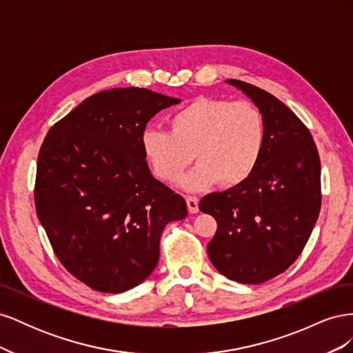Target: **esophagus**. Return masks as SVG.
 <instances>
[{"instance_id": "obj_1", "label": "esophagus", "mask_w": 353, "mask_h": 353, "mask_svg": "<svg viewBox=\"0 0 353 353\" xmlns=\"http://www.w3.org/2000/svg\"><path fill=\"white\" fill-rule=\"evenodd\" d=\"M187 201V208L190 213H197L199 212V199L194 196H187L185 197Z\"/></svg>"}]
</instances>
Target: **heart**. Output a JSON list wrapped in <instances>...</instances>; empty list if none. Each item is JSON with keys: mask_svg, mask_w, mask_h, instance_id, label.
<instances>
[{"mask_svg": "<svg viewBox=\"0 0 353 353\" xmlns=\"http://www.w3.org/2000/svg\"><path fill=\"white\" fill-rule=\"evenodd\" d=\"M170 131L147 128L141 147L154 175L175 183L193 156L199 163L183 179L187 190H201L219 181L236 187L258 166L265 145V121L258 105L199 97L169 117Z\"/></svg>", "mask_w": 353, "mask_h": 353, "instance_id": "1", "label": "heart"}]
</instances>
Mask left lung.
<instances>
[{"label":"left lung","mask_w":353,"mask_h":353,"mask_svg":"<svg viewBox=\"0 0 353 353\" xmlns=\"http://www.w3.org/2000/svg\"><path fill=\"white\" fill-rule=\"evenodd\" d=\"M258 105L265 145L244 183L201 199L199 209L218 222L208 244L213 266L241 284L284 272L302 253L321 209V162L305 123L272 94L228 79Z\"/></svg>","instance_id":"1"}]
</instances>
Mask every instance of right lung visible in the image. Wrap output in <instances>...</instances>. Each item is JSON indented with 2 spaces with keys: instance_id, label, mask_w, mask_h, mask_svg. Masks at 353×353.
Segmentation results:
<instances>
[{
  "instance_id": "right-lung-1",
  "label": "right lung",
  "mask_w": 353,
  "mask_h": 353,
  "mask_svg": "<svg viewBox=\"0 0 353 353\" xmlns=\"http://www.w3.org/2000/svg\"><path fill=\"white\" fill-rule=\"evenodd\" d=\"M179 99L113 88L83 100L44 138L35 208L59 261L97 292L122 293L159 262L160 236L187 216L183 196L148 169L141 135Z\"/></svg>"
}]
</instances>
